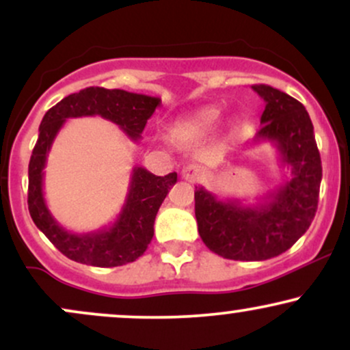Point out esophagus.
I'll list each match as a JSON object with an SVG mask.
<instances>
[{
  "label": "esophagus",
  "mask_w": 350,
  "mask_h": 350,
  "mask_svg": "<svg viewBox=\"0 0 350 350\" xmlns=\"http://www.w3.org/2000/svg\"><path fill=\"white\" fill-rule=\"evenodd\" d=\"M180 174H183V179L189 180V183H194V180L200 179V176H202V170H200L199 166H196V164H187V166L183 167Z\"/></svg>",
  "instance_id": "obj_1"
}]
</instances>
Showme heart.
I'll list each match as a JSON object with an SVG mask.
<instances>
[{
  "label": "heart",
  "mask_w": 350,
  "mask_h": 350,
  "mask_svg": "<svg viewBox=\"0 0 350 350\" xmlns=\"http://www.w3.org/2000/svg\"><path fill=\"white\" fill-rule=\"evenodd\" d=\"M220 111L219 107H204L192 113L183 115L172 124V135L180 142H199L214 130L219 122ZM234 128V126H230Z\"/></svg>",
  "instance_id": "heart-1"
}]
</instances>
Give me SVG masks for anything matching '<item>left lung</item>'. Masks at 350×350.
I'll return each instance as SVG.
<instances>
[{
	"label": "left lung",
	"instance_id": "obj_1",
	"mask_svg": "<svg viewBox=\"0 0 350 350\" xmlns=\"http://www.w3.org/2000/svg\"><path fill=\"white\" fill-rule=\"evenodd\" d=\"M265 100L262 128L253 143L270 142L290 178L270 189L255 204L219 199L196 186V219L211 252L239 262H262L278 256L298 242L317 208L323 166L314 128L298 100L270 85H253Z\"/></svg>",
	"mask_w": 350,
	"mask_h": 350
}]
</instances>
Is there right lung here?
<instances>
[{
  "label": "right lung",
  "instance_id": "right-lung-1",
  "mask_svg": "<svg viewBox=\"0 0 350 350\" xmlns=\"http://www.w3.org/2000/svg\"><path fill=\"white\" fill-rule=\"evenodd\" d=\"M161 98L103 87H88L62 98L44 115L39 138L29 161L27 206L36 227L60 253L77 263L92 267H122L146 252L154 235V219L170 189L178 180L176 172L154 176L143 166L131 171L124 204L113 224L92 232L66 230L51 214L44 199V167L55 136L69 118L102 116L118 124L123 133L138 143L150 116Z\"/></svg>",
  "mask_w": 350,
  "mask_h": 350
}]
</instances>
